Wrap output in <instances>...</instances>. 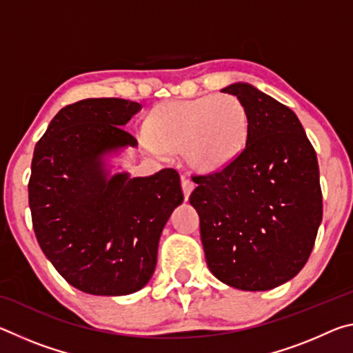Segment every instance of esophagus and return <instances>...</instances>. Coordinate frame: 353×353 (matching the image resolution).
Instances as JSON below:
<instances>
[{"instance_id":"34e87169","label":"esophagus","mask_w":353,"mask_h":353,"mask_svg":"<svg viewBox=\"0 0 353 353\" xmlns=\"http://www.w3.org/2000/svg\"><path fill=\"white\" fill-rule=\"evenodd\" d=\"M181 182H182V190H183L185 199H188L190 193H191V191H193V188H194V183L191 182L187 176H182V177H181Z\"/></svg>"}]
</instances>
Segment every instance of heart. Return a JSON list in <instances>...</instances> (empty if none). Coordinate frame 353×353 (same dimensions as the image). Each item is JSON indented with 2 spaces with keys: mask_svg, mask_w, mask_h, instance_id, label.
<instances>
[{
  "mask_svg": "<svg viewBox=\"0 0 353 353\" xmlns=\"http://www.w3.org/2000/svg\"><path fill=\"white\" fill-rule=\"evenodd\" d=\"M249 112L235 94L166 101L149 112L145 132L160 152L183 151L201 172L225 168L238 157L249 134Z\"/></svg>",
  "mask_w": 353,
  "mask_h": 353,
  "instance_id": "heart-1",
  "label": "heart"
}]
</instances>
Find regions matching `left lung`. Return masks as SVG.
Listing matches in <instances>:
<instances>
[{
  "label": "left lung",
  "mask_w": 353,
  "mask_h": 353,
  "mask_svg": "<svg viewBox=\"0 0 353 353\" xmlns=\"http://www.w3.org/2000/svg\"><path fill=\"white\" fill-rule=\"evenodd\" d=\"M223 92L249 112L246 146L225 168L194 176L190 204L213 276L266 291L294 277L313 250L322 221L318 159L290 107L249 83Z\"/></svg>",
  "instance_id": "1"
}]
</instances>
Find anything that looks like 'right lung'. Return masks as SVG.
Instances as JSON below:
<instances>
[{"mask_svg":"<svg viewBox=\"0 0 353 353\" xmlns=\"http://www.w3.org/2000/svg\"><path fill=\"white\" fill-rule=\"evenodd\" d=\"M140 109L119 98L77 101L59 110L34 149L28 193L35 238L57 272L87 294L141 290L166 221L183 201L172 168L107 177L103 155L137 146L123 126Z\"/></svg>","mask_w":353,"mask_h":353,"instance_id":"obj_1","label":"right lung"}]
</instances>
